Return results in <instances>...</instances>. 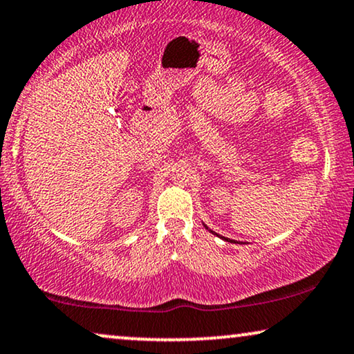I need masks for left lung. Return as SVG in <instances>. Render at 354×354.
Returning <instances> with one entry per match:
<instances>
[{
	"label": "left lung",
	"mask_w": 354,
	"mask_h": 354,
	"mask_svg": "<svg viewBox=\"0 0 354 354\" xmlns=\"http://www.w3.org/2000/svg\"><path fill=\"white\" fill-rule=\"evenodd\" d=\"M206 227V225H205ZM206 229H207V227H206ZM209 232H212V230H209ZM212 234H214V232H212ZM217 235V234H216ZM217 236H221V235H217ZM221 239L222 240H225V241H230V243H239V241H235V240H230V239H225V236H221Z\"/></svg>",
	"instance_id": "obj_1"
}]
</instances>
